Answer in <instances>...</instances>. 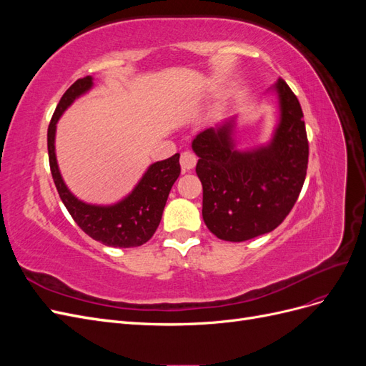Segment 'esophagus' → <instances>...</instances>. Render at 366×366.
I'll use <instances>...</instances> for the list:
<instances>
[{"instance_id": "34e87169", "label": "esophagus", "mask_w": 366, "mask_h": 366, "mask_svg": "<svg viewBox=\"0 0 366 366\" xmlns=\"http://www.w3.org/2000/svg\"><path fill=\"white\" fill-rule=\"evenodd\" d=\"M197 156L195 152H192L191 149H186L182 152L180 156V164H182V171L186 172V171H191L194 166L197 164Z\"/></svg>"}]
</instances>
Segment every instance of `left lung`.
Listing matches in <instances>:
<instances>
[{"label": "left lung", "instance_id": "1", "mask_svg": "<svg viewBox=\"0 0 366 366\" xmlns=\"http://www.w3.org/2000/svg\"><path fill=\"white\" fill-rule=\"evenodd\" d=\"M273 90L281 117L267 147L235 149L234 119L192 140L203 184V219L219 239L241 242L269 234L290 214L304 186L308 140L302 108L285 81Z\"/></svg>", "mask_w": 366, "mask_h": 366}]
</instances>
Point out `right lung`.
Here are the masks:
<instances>
[{"label": "right lung", "mask_w": 366, "mask_h": 366, "mask_svg": "<svg viewBox=\"0 0 366 366\" xmlns=\"http://www.w3.org/2000/svg\"><path fill=\"white\" fill-rule=\"evenodd\" d=\"M92 86V76L77 79L64 93L54 109L47 131L51 177L64 206L88 237L109 247H137L151 239L160 224L171 187L180 175V154L152 163L132 192L116 204L96 206L77 200L61 177L56 154H54V132L65 109L73 104L76 97L86 93Z\"/></svg>", "instance_id": "obj_1"}]
</instances>
